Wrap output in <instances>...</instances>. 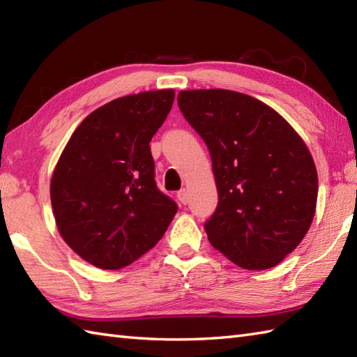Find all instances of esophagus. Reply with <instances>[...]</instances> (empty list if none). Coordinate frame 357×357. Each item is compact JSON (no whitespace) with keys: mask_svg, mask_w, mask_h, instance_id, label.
Masks as SVG:
<instances>
[{"mask_svg":"<svg viewBox=\"0 0 357 357\" xmlns=\"http://www.w3.org/2000/svg\"><path fill=\"white\" fill-rule=\"evenodd\" d=\"M178 199H179L181 204H184V206L188 202V192L185 190V188H183V190L178 192Z\"/></svg>","mask_w":357,"mask_h":357,"instance_id":"34e87169","label":"esophagus"}]
</instances>
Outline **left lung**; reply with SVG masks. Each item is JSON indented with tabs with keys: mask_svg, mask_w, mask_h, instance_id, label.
<instances>
[{
	"mask_svg": "<svg viewBox=\"0 0 357 357\" xmlns=\"http://www.w3.org/2000/svg\"><path fill=\"white\" fill-rule=\"evenodd\" d=\"M179 110L206 142L218 207L210 244L245 270L275 267L301 244L317 201L313 158L278 112L233 90H184Z\"/></svg>",
	"mask_w": 357,
	"mask_h": 357,
	"instance_id": "8db88e82",
	"label": "left lung"
}]
</instances>
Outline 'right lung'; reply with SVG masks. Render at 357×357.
I'll return each mask as SVG.
<instances>
[{"label":"right lung","instance_id":"obj_1","mask_svg":"<svg viewBox=\"0 0 357 357\" xmlns=\"http://www.w3.org/2000/svg\"><path fill=\"white\" fill-rule=\"evenodd\" d=\"M173 90L113 100L82 121L50 184L66 244L104 270L135 262L164 236L178 206L156 187L150 141L173 105Z\"/></svg>","mask_w":357,"mask_h":357}]
</instances>
